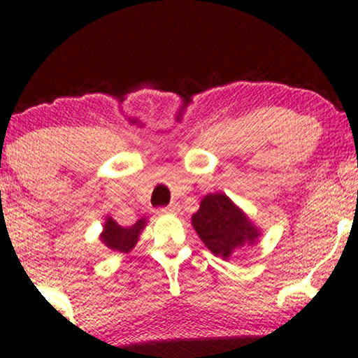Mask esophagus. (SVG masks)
Returning <instances> with one entry per match:
<instances>
[{
  "label": "esophagus",
  "mask_w": 358,
  "mask_h": 358,
  "mask_svg": "<svg viewBox=\"0 0 358 358\" xmlns=\"http://www.w3.org/2000/svg\"><path fill=\"white\" fill-rule=\"evenodd\" d=\"M176 212H178V207H176V205H168V207H163L158 210L159 215H175Z\"/></svg>",
  "instance_id": "esophagus-1"
}]
</instances>
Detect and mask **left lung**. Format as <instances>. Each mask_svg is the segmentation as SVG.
<instances>
[{
  "label": "left lung",
  "mask_w": 358,
  "mask_h": 358,
  "mask_svg": "<svg viewBox=\"0 0 358 358\" xmlns=\"http://www.w3.org/2000/svg\"><path fill=\"white\" fill-rule=\"evenodd\" d=\"M192 225L215 256L229 259L236 249L252 245L259 229L225 193H208L192 215Z\"/></svg>",
  "instance_id": "8db88e82"
}]
</instances>
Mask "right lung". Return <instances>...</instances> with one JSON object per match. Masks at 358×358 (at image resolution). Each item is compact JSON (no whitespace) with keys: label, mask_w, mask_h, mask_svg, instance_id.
Returning a JSON list of instances; mask_svg holds the SVG:
<instances>
[{"label":"right lung","mask_w":358,"mask_h":358,"mask_svg":"<svg viewBox=\"0 0 358 358\" xmlns=\"http://www.w3.org/2000/svg\"><path fill=\"white\" fill-rule=\"evenodd\" d=\"M146 225V219H139L136 224L129 227H122L116 220L108 217L104 222V231L101 234V241L110 250H119V252H129L136 245L139 234Z\"/></svg>","instance_id":"right-lung-1"}]
</instances>
